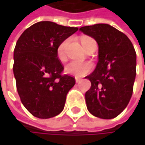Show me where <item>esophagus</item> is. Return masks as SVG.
Returning a JSON list of instances; mask_svg holds the SVG:
<instances>
[{
    "label": "esophagus",
    "mask_w": 145,
    "mask_h": 145,
    "mask_svg": "<svg viewBox=\"0 0 145 145\" xmlns=\"http://www.w3.org/2000/svg\"><path fill=\"white\" fill-rule=\"evenodd\" d=\"M80 81V79H79V78H75V82L76 83H79Z\"/></svg>",
    "instance_id": "obj_1"
}]
</instances>
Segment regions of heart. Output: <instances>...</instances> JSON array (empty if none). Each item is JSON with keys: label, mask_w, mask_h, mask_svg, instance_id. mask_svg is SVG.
Returning a JSON list of instances; mask_svg holds the SVG:
<instances>
[{"label": "heart", "mask_w": 145, "mask_h": 145, "mask_svg": "<svg viewBox=\"0 0 145 145\" xmlns=\"http://www.w3.org/2000/svg\"><path fill=\"white\" fill-rule=\"evenodd\" d=\"M91 41H94L92 39L88 38V37H83L81 38V43L84 47V48H86V46L90 44ZM69 43V40L66 39L64 42H62L60 45L59 46L58 49H57V56L58 59L64 62L66 60L67 56H66V47L67 44ZM92 70V65L89 62H79V61H71L69 64L66 65L65 68V71L69 74L74 75L75 77H82L86 74H87L88 73H90Z\"/></svg>", "instance_id": "b5f03b06"}]
</instances>
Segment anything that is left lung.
<instances>
[{
  "mask_svg": "<svg viewBox=\"0 0 145 145\" xmlns=\"http://www.w3.org/2000/svg\"><path fill=\"white\" fill-rule=\"evenodd\" d=\"M80 31L98 44V62L86 76L91 83L86 92L90 113L102 119L118 116L130 101L136 76V53L129 39L109 24L85 26Z\"/></svg>",
  "mask_w": 145,
  "mask_h": 145,
  "instance_id": "8db88e82",
  "label": "left lung"
}]
</instances>
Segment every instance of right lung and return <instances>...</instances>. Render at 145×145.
<instances>
[{
  "label": "right lung",
  "instance_id": "add662e5",
  "mask_svg": "<svg viewBox=\"0 0 145 145\" xmlns=\"http://www.w3.org/2000/svg\"><path fill=\"white\" fill-rule=\"evenodd\" d=\"M77 30L53 22H39L26 29L16 42L13 73L17 92L23 106L36 118L55 117L65 107L66 95L75 80L61 75L64 67L57 49Z\"/></svg>",
  "mask_w": 145,
  "mask_h": 145
}]
</instances>
